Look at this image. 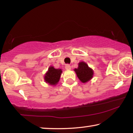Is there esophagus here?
Segmentation results:
<instances>
[{"mask_svg": "<svg viewBox=\"0 0 133 133\" xmlns=\"http://www.w3.org/2000/svg\"><path fill=\"white\" fill-rule=\"evenodd\" d=\"M65 68H66V70H70L71 69V66H70V64H67L66 66H65Z\"/></svg>", "mask_w": 133, "mask_h": 133, "instance_id": "esophagus-1", "label": "esophagus"}]
</instances>
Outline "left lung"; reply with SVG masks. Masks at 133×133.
<instances>
[{
  "label": "left lung",
  "instance_id": "8db88e82",
  "mask_svg": "<svg viewBox=\"0 0 133 133\" xmlns=\"http://www.w3.org/2000/svg\"><path fill=\"white\" fill-rule=\"evenodd\" d=\"M75 71L79 80L83 83L88 82L92 78V70L84 62L79 63L78 68L75 69Z\"/></svg>",
  "mask_w": 133,
  "mask_h": 133
}]
</instances>
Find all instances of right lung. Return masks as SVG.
I'll return each instance as SVG.
<instances>
[{
  "instance_id": "1",
  "label": "right lung",
  "mask_w": 133,
  "mask_h": 133,
  "mask_svg": "<svg viewBox=\"0 0 133 133\" xmlns=\"http://www.w3.org/2000/svg\"><path fill=\"white\" fill-rule=\"evenodd\" d=\"M62 70L61 69H55L52 66L49 67L48 71L45 74V81L47 83L55 85L60 80Z\"/></svg>"
}]
</instances>
